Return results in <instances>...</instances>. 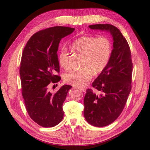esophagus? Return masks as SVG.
Listing matches in <instances>:
<instances>
[{
  "instance_id": "obj_1",
  "label": "esophagus",
  "mask_w": 150,
  "mask_h": 150,
  "mask_svg": "<svg viewBox=\"0 0 150 150\" xmlns=\"http://www.w3.org/2000/svg\"><path fill=\"white\" fill-rule=\"evenodd\" d=\"M79 88L81 90V91H86V88H84V87H79Z\"/></svg>"
}]
</instances>
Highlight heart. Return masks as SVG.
I'll list each match as a JSON object with an SVG mask.
<instances>
[{"mask_svg": "<svg viewBox=\"0 0 150 150\" xmlns=\"http://www.w3.org/2000/svg\"><path fill=\"white\" fill-rule=\"evenodd\" d=\"M73 50L82 55L81 68L64 75L67 83L74 86L85 85L95 74H99L107 68L112 53V42L107 36L82 35L72 42ZM70 52L62 48L59 54L60 65L65 70L70 69Z\"/></svg>", "mask_w": 150, "mask_h": 150, "instance_id": "b5f03b06", "label": "heart"}]
</instances>
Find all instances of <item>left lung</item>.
I'll use <instances>...</instances> for the list:
<instances>
[{
	"label": "left lung",
	"instance_id": "obj_1",
	"mask_svg": "<svg viewBox=\"0 0 150 150\" xmlns=\"http://www.w3.org/2000/svg\"><path fill=\"white\" fill-rule=\"evenodd\" d=\"M91 29L109 32L113 49L107 68L93 82L100 91L87 89L84 98V117L94 127L112 123L123 112L132 90L133 63L128 43L118 28L110 24L89 25Z\"/></svg>",
	"mask_w": 150,
	"mask_h": 150
}]
</instances>
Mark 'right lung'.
I'll list each match as a JSON object with an SVG mask.
<instances>
[{"label":"right lung","mask_w":150,"mask_h":150,"mask_svg":"<svg viewBox=\"0 0 150 150\" xmlns=\"http://www.w3.org/2000/svg\"><path fill=\"white\" fill-rule=\"evenodd\" d=\"M74 30L56 26L38 31L30 38L22 53L20 76L24 103L32 120L43 127H55L64 117L62 105L71 86L63 85L55 93L50 92L49 86L61 80L57 75L60 72L59 43Z\"/></svg>","instance_id":"add662e5"}]
</instances>
